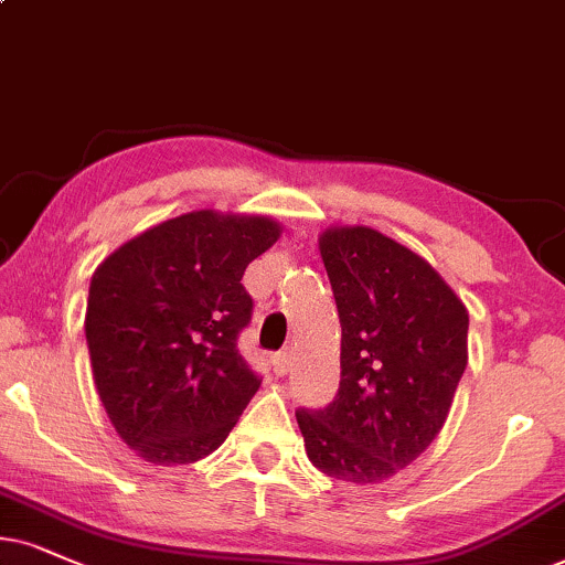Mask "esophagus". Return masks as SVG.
<instances>
[{
  "label": "esophagus",
  "instance_id": "esophagus-1",
  "mask_svg": "<svg viewBox=\"0 0 565 565\" xmlns=\"http://www.w3.org/2000/svg\"><path fill=\"white\" fill-rule=\"evenodd\" d=\"M270 365H274V373H276V375H287L289 367H291V354H289V352H278V354H274V360H270Z\"/></svg>",
  "mask_w": 565,
  "mask_h": 565
}]
</instances>
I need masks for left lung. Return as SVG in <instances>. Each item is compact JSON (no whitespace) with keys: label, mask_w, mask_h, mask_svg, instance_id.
<instances>
[{"label":"left lung","mask_w":565,"mask_h":565,"mask_svg":"<svg viewBox=\"0 0 565 565\" xmlns=\"http://www.w3.org/2000/svg\"><path fill=\"white\" fill-rule=\"evenodd\" d=\"M318 247L339 307L341 383L297 423L320 472L375 484L446 423L469 360V312L430 263L377 230L331 226Z\"/></svg>","instance_id":"left-lung-1"}]
</instances>
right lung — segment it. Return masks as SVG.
<instances>
[{
  "label": "right lung",
  "instance_id": "obj_1",
  "mask_svg": "<svg viewBox=\"0 0 565 565\" xmlns=\"http://www.w3.org/2000/svg\"><path fill=\"white\" fill-rule=\"evenodd\" d=\"M281 237L249 213L190 211L125 242L93 270L85 310L93 381L140 459L177 467L216 451L260 388L237 335L245 268Z\"/></svg>",
  "mask_w": 565,
  "mask_h": 565
}]
</instances>
